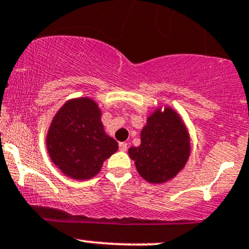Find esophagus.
Segmentation results:
<instances>
[{"instance_id": "34e87169", "label": "esophagus", "mask_w": 249, "mask_h": 249, "mask_svg": "<svg viewBox=\"0 0 249 249\" xmlns=\"http://www.w3.org/2000/svg\"><path fill=\"white\" fill-rule=\"evenodd\" d=\"M119 150L120 151H126L127 150V143L123 142V143H119Z\"/></svg>"}]
</instances>
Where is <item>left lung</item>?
<instances>
[{
  "instance_id": "left-lung-1",
  "label": "left lung",
  "mask_w": 249,
  "mask_h": 249,
  "mask_svg": "<svg viewBox=\"0 0 249 249\" xmlns=\"http://www.w3.org/2000/svg\"><path fill=\"white\" fill-rule=\"evenodd\" d=\"M190 136L178 113L170 106H158L141 131V145L129 156L138 174L154 184H162L183 170L190 156Z\"/></svg>"
}]
</instances>
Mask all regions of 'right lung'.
Instances as JSON below:
<instances>
[{"label": "right lung", "instance_id": "right-lung-1", "mask_svg": "<svg viewBox=\"0 0 249 249\" xmlns=\"http://www.w3.org/2000/svg\"><path fill=\"white\" fill-rule=\"evenodd\" d=\"M52 162L66 176L85 181L99 174L118 150L104 130L102 110L89 97L67 100L52 119L46 138Z\"/></svg>", "mask_w": 249, "mask_h": 249}]
</instances>
